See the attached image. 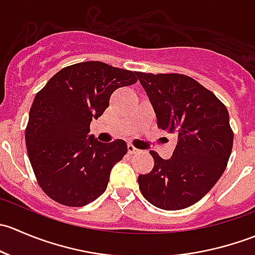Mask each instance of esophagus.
I'll list each match as a JSON object with an SVG mask.
<instances>
[{"label":"esophagus","mask_w":255,"mask_h":255,"mask_svg":"<svg viewBox=\"0 0 255 255\" xmlns=\"http://www.w3.org/2000/svg\"><path fill=\"white\" fill-rule=\"evenodd\" d=\"M127 150H128V153H129V154L139 153V150H138V149L135 148V146L133 145V144H130V143H128V144H127Z\"/></svg>","instance_id":"1"}]
</instances>
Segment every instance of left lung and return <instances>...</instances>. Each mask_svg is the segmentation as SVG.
<instances>
[{
	"label": "left lung",
	"instance_id": "8db88e82",
	"mask_svg": "<svg viewBox=\"0 0 255 255\" xmlns=\"http://www.w3.org/2000/svg\"><path fill=\"white\" fill-rule=\"evenodd\" d=\"M156 115V125L177 137L168 160L150 150L154 166L138 176L144 199L161 210L196 204L227 166L233 130L225 105L200 82L182 74L135 73Z\"/></svg>",
	"mask_w": 255,
	"mask_h": 255
}]
</instances>
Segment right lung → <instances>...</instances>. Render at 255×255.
I'll list each match as a JSON object with an SVG mask.
<instances>
[{
  "label": "right lung",
  "instance_id": "1",
  "mask_svg": "<svg viewBox=\"0 0 255 255\" xmlns=\"http://www.w3.org/2000/svg\"><path fill=\"white\" fill-rule=\"evenodd\" d=\"M135 82V71L84 61L61 69L35 95L25 145L35 179L51 200L81 207L104 194L127 143L99 142L89 135L90 123L109 107L115 90Z\"/></svg>",
  "mask_w": 255,
  "mask_h": 255
}]
</instances>
